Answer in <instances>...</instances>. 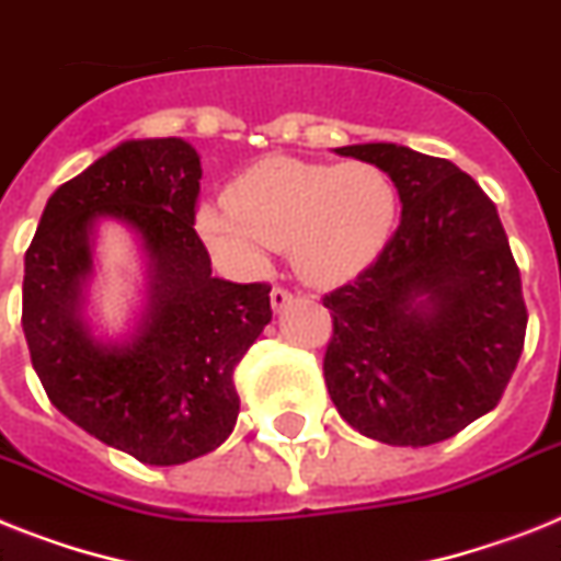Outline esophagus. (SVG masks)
I'll list each match as a JSON object with an SVG mask.
<instances>
[{
	"mask_svg": "<svg viewBox=\"0 0 561 561\" xmlns=\"http://www.w3.org/2000/svg\"><path fill=\"white\" fill-rule=\"evenodd\" d=\"M294 299V294H290L288 288H282V285H276V288L271 290V305H273V311H282L285 305Z\"/></svg>",
	"mask_w": 561,
	"mask_h": 561,
	"instance_id": "esophagus-1",
	"label": "esophagus"
}]
</instances>
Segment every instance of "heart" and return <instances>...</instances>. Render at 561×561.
<instances>
[{"label": "heart", "instance_id": "1", "mask_svg": "<svg viewBox=\"0 0 561 561\" xmlns=\"http://www.w3.org/2000/svg\"><path fill=\"white\" fill-rule=\"evenodd\" d=\"M227 207L204 204L198 233L236 265L259 271L267 248H285L296 273L336 285L389 241L398 186L371 161L313 163L265 158L227 186Z\"/></svg>", "mask_w": 561, "mask_h": 561}]
</instances>
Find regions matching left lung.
Returning <instances> with one entry per match:
<instances>
[{"instance_id":"8db88e82","label":"left lung","mask_w":561,"mask_h":561,"mask_svg":"<svg viewBox=\"0 0 561 561\" xmlns=\"http://www.w3.org/2000/svg\"><path fill=\"white\" fill-rule=\"evenodd\" d=\"M336 154L389 172L403 218L357 279L322 296L328 394L366 438L438 444L499 407L525 348L507 233L484 190L446 158L394 144Z\"/></svg>"}]
</instances>
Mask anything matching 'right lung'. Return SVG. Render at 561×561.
I'll use <instances>...</instances> for the list:
<instances>
[{"instance_id": "add662e5", "label": "right lung", "mask_w": 561, "mask_h": 561, "mask_svg": "<svg viewBox=\"0 0 561 561\" xmlns=\"http://www.w3.org/2000/svg\"><path fill=\"white\" fill-rule=\"evenodd\" d=\"M202 161L181 138L126 140L48 198L25 253L22 328L45 394L140 463L213 453L239 417L236 366L271 322L267 282L216 279L195 233ZM98 215L129 220L153 259V305L123 350L90 343L76 294Z\"/></svg>"}]
</instances>
